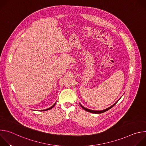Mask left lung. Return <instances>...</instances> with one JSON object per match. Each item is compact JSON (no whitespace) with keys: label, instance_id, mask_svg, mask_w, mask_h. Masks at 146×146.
Instances as JSON below:
<instances>
[{"label":"left lung","instance_id":"left-lung-1","mask_svg":"<svg viewBox=\"0 0 146 146\" xmlns=\"http://www.w3.org/2000/svg\"><path fill=\"white\" fill-rule=\"evenodd\" d=\"M118 101L117 102H116L114 105H113L111 106H110V107H109V108H107V109H105V110H90V109H87V108H84V106H82L81 104L80 103V106H81V107L84 109V110H86V111H88V112H90V113H95V114H100V113H104V112H105V111H108V110H109V109H110L111 108H112L115 104L118 102Z\"/></svg>","mask_w":146,"mask_h":146}]
</instances>
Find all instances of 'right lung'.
Segmentation results:
<instances>
[{
  "label": "right lung",
  "instance_id": "obj_1",
  "mask_svg": "<svg viewBox=\"0 0 146 146\" xmlns=\"http://www.w3.org/2000/svg\"><path fill=\"white\" fill-rule=\"evenodd\" d=\"M55 103L54 104V105L53 106H52L51 107H50V108H48V109H45V110H41V111H46V110H50V109H52V108H53V107H54V106H55Z\"/></svg>",
  "mask_w": 146,
  "mask_h": 146
}]
</instances>
